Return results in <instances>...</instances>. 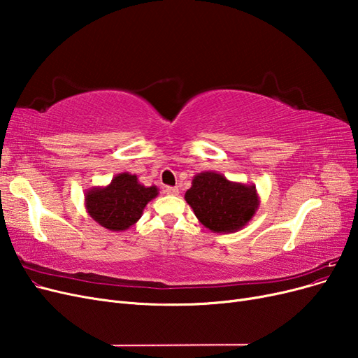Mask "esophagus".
Listing matches in <instances>:
<instances>
[{
    "mask_svg": "<svg viewBox=\"0 0 358 358\" xmlns=\"http://www.w3.org/2000/svg\"><path fill=\"white\" fill-rule=\"evenodd\" d=\"M164 191L166 194H169V196H178L179 194V189L176 187H167Z\"/></svg>",
    "mask_w": 358,
    "mask_h": 358,
    "instance_id": "1",
    "label": "esophagus"
}]
</instances>
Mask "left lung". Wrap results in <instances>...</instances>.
Listing matches in <instances>:
<instances>
[{"mask_svg":"<svg viewBox=\"0 0 358 358\" xmlns=\"http://www.w3.org/2000/svg\"><path fill=\"white\" fill-rule=\"evenodd\" d=\"M185 200L206 229L222 234L242 230L259 206L255 185L231 182L216 171L194 176Z\"/></svg>","mask_w":358,"mask_h":358,"instance_id":"obj_1","label":"left lung"}]
</instances>
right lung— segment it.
Masks as SVG:
<instances>
[{
  "label": "right lung",
  "mask_w": 358,
  "mask_h": 358,
  "mask_svg": "<svg viewBox=\"0 0 358 358\" xmlns=\"http://www.w3.org/2000/svg\"><path fill=\"white\" fill-rule=\"evenodd\" d=\"M158 196L155 185L145 187L131 173H119L109 185L85 192V208L91 218L110 231H125L143 215L146 204Z\"/></svg>",
  "instance_id": "add662e5"
}]
</instances>
